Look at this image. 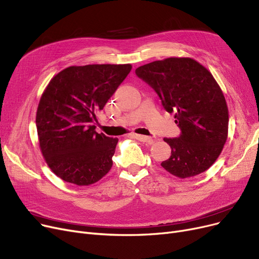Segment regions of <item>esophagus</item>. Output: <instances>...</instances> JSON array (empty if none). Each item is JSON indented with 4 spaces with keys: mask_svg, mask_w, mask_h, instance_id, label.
Returning <instances> with one entry per match:
<instances>
[{
    "mask_svg": "<svg viewBox=\"0 0 259 259\" xmlns=\"http://www.w3.org/2000/svg\"><path fill=\"white\" fill-rule=\"evenodd\" d=\"M133 136H134V138H136L137 140H139L141 142H147V143H150V144H153L155 142V140L153 138H150V137H147V136H143V135L134 134Z\"/></svg>",
    "mask_w": 259,
    "mask_h": 259,
    "instance_id": "1",
    "label": "esophagus"
}]
</instances>
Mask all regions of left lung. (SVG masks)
<instances>
[{
	"label": "left lung",
	"instance_id": "1",
	"mask_svg": "<svg viewBox=\"0 0 259 259\" xmlns=\"http://www.w3.org/2000/svg\"><path fill=\"white\" fill-rule=\"evenodd\" d=\"M151 85L181 130L178 138H164L170 157L161 163L184 179L203 173L219 157L228 138L226 98L212 73L192 58L171 57L136 69Z\"/></svg>",
	"mask_w": 259,
	"mask_h": 259
}]
</instances>
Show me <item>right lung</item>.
<instances>
[{
    "label": "right lung",
    "instance_id": "right-lung-1",
    "mask_svg": "<svg viewBox=\"0 0 259 259\" xmlns=\"http://www.w3.org/2000/svg\"><path fill=\"white\" fill-rule=\"evenodd\" d=\"M131 69V64L69 66L49 81L35 124L41 153L59 178L90 186L112 168L118 138L98 134L94 124Z\"/></svg>",
    "mask_w": 259,
    "mask_h": 259
}]
</instances>
